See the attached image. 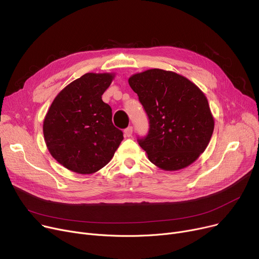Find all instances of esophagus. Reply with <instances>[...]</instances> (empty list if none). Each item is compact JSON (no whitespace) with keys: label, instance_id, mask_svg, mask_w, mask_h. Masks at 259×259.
Wrapping results in <instances>:
<instances>
[{"label":"esophagus","instance_id":"esophagus-1","mask_svg":"<svg viewBox=\"0 0 259 259\" xmlns=\"http://www.w3.org/2000/svg\"><path fill=\"white\" fill-rule=\"evenodd\" d=\"M133 135V127L132 126H128L127 128L124 130V136L125 137H132Z\"/></svg>","mask_w":259,"mask_h":259}]
</instances>
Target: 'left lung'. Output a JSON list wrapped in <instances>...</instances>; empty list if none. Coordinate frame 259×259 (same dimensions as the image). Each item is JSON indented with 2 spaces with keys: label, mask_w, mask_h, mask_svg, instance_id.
I'll use <instances>...</instances> for the list:
<instances>
[{
  "label": "left lung",
  "mask_w": 259,
  "mask_h": 259,
  "mask_svg": "<svg viewBox=\"0 0 259 259\" xmlns=\"http://www.w3.org/2000/svg\"><path fill=\"white\" fill-rule=\"evenodd\" d=\"M128 83L149 116V135L138 141L150 161L164 170L195 162L214 131L203 92L179 73L159 68L134 73Z\"/></svg>",
  "instance_id": "1"
}]
</instances>
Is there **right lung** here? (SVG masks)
<instances>
[{"label":"right lung","instance_id":"obj_1","mask_svg":"<svg viewBox=\"0 0 259 259\" xmlns=\"http://www.w3.org/2000/svg\"><path fill=\"white\" fill-rule=\"evenodd\" d=\"M114 72H88L61 91L43 121L47 150L75 173L94 174L112 160L123 133L112 122V108L102 95Z\"/></svg>","mask_w":259,"mask_h":259}]
</instances>
